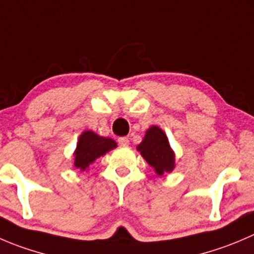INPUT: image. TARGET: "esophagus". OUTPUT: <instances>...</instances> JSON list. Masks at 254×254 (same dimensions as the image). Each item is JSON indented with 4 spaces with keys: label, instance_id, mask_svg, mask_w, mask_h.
Wrapping results in <instances>:
<instances>
[{
    "label": "esophagus",
    "instance_id": "obj_1",
    "mask_svg": "<svg viewBox=\"0 0 254 254\" xmlns=\"http://www.w3.org/2000/svg\"><path fill=\"white\" fill-rule=\"evenodd\" d=\"M118 142H119L120 146H127V145H129V139L125 136L119 137V139H118Z\"/></svg>",
    "mask_w": 254,
    "mask_h": 254
}]
</instances>
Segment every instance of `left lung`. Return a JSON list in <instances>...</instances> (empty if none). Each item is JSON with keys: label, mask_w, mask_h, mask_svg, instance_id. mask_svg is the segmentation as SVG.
Listing matches in <instances>:
<instances>
[{"label": "left lung", "mask_w": 254, "mask_h": 254, "mask_svg": "<svg viewBox=\"0 0 254 254\" xmlns=\"http://www.w3.org/2000/svg\"><path fill=\"white\" fill-rule=\"evenodd\" d=\"M136 149L159 176L174 170L175 154L166 134L156 125L147 129L144 140Z\"/></svg>", "instance_id": "obj_1"}]
</instances>
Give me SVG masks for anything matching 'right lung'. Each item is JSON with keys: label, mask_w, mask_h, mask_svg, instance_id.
I'll use <instances>...</instances> for the list:
<instances>
[{"label": "right lung", "mask_w": 254, "mask_h": 254, "mask_svg": "<svg viewBox=\"0 0 254 254\" xmlns=\"http://www.w3.org/2000/svg\"><path fill=\"white\" fill-rule=\"evenodd\" d=\"M115 147L117 142L110 137L99 136L90 130L83 131L74 151V167L80 169V171H85L98 157L103 156Z\"/></svg>", "instance_id": "1"}]
</instances>
